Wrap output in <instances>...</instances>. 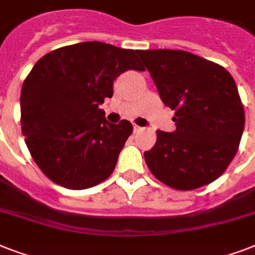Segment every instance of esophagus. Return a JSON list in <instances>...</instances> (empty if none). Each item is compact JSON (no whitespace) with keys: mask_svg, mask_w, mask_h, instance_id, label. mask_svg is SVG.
Instances as JSON below:
<instances>
[{"mask_svg":"<svg viewBox=\"0 0 255 255\" xmlns=\"http://www.w3.org/2000/svg\"><path fill=\"white\" fill-rule=\"evenodd\" d=\"M141 129H143V128L139 127L137 124H133V131H135V132H140V131H141Z\"/></svg>","mask_w":255,"mask_h":255,"instance_id":"1","label":"esophagus"}]
</instances>
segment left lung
<instances>
[{"instance_id":"obj_1","label":"left lung","mask_w":255,"mask_h":255,"mask_svg":"<svg viewBox=\"0 0 255 255\" xmlns=\"http://www.w3.org/2000/svg\"><path fill=\"white\" fill-rule=\"evenodd\" d=\"M176 131L157 129L144 152L151 173L177 190L217 180L237 153L245 112L233 77L222 66L184 50H139Z\"/></svg>"}]
</instances>
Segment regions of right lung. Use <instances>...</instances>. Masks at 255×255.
I'll return each mask as SVG.
<instances>
[{
  "instance_id": "right-lung-1",
  "label": "right lung",
  "mask_w": 255,
  "mask_h": 255,
  "mask_svg": "<svg viewBox=\"0 0 255 255\" xmlns=\"http://www.w3.org/2000/svg\"><path fill=\"white\" fill-rule=\"evenodd\" d=\"M137 50L92 41L50 51L34 65L21 91L22 133L46 177L67 189H87L110 177L132 124L108 123L99 106L114 81L143 71Z\"/></svg>"
}]
</instances>
